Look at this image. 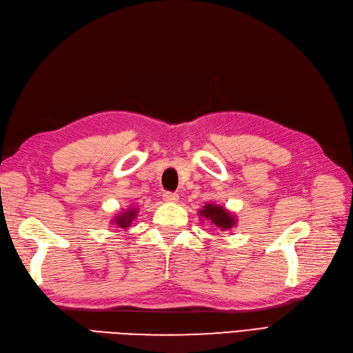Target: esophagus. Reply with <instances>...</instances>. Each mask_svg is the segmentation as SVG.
Listing matches in <instances>:
<instances>
[{"label": "esophagus", "mask_w": 353, "mask_h": 353, "mask_svg": "<svg viewBox=\"0 0 353 353\" xmlns=\"http://www.w3.org/2000/svg\"><path fill=\"white\" fill-rule=\"evenodd\" d=\"M178 199H179V196L176 193H165L163 194V200L168 203H175V201H178Z\"/></svg>", "instance_id": "34e87169"}]
</instances>
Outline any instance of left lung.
Returning <instances> with one entry per match:
<instances>
[{
    "label": "left lung",
    "mask_w": 353,
    "mask_h": 353,
    "mask_svg": "<svg viewBox=\"0 0 353 353\" xmlns=\"http://www.w3.org/2000/svg\"><path fill=\"white\" fill-rule=\"evenodd\" d=\"M199 215L210 221V223H213L216 228L223 231L231 230L237 222L236 216H234L231 212H228L225 208H222L219 205H213V203L203 206L201 210H199Z\"/></svg>",
    "instance_id": "obj_1"
}]
</instances>
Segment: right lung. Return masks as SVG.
<instances>
[{"label": "right lung", "instance_id": "right-lung-1", "mask_svg": "<svg viewBox=\"0 0 353 353\" xmlns=\"http://www.w3.org/2000/svg\"><path fill=\"white\" fill-rule=\"evenodd\" d=\"M137 212H138V208H130L128 210L119 213V215H116V216L113 218V222H112V223H114L116 227H119V228H122V230L130 228L132 221H134L135 216H137Z\"/></svg>", "mask_w": 353, "mask_h": 353}]
</instances>
